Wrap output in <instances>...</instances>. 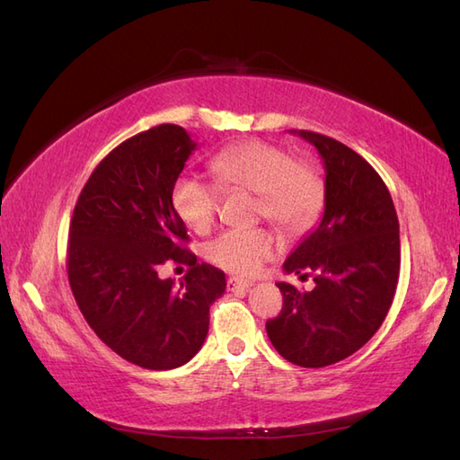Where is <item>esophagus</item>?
Masks as SVG:
<instances>
[{
    "instance_id": "esophagus-1",
    "label": "esophagus",
    "mask_w": 460,
    "mask_h": 460,
    "mask_svg": "<svg viewBox=\"0 0 460 460\" xmlns=\"http://www.w3.org/2000/svg\"><path fill=\"white\" fill-rule=\"evenodd\" d=\"M252 286L251 280H244V279H234V276H231V279L227 280V288L229 292H244L249 290V288Z\"/></svg>"
}]
</instances>
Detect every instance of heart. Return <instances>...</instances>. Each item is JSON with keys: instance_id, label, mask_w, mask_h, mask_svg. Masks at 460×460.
<instances>
[{"instance_id": "1", "label": "heart", "mask_w": 460, "mask_h": 460, "mask_svg": "<svg viewBox=\"0 0 460 460\" xmlns=\"http://www.w3.org/2000/svg\"><path fill=\"white\" fill-rule=\"evenodd\" d=\"M211 170L223 190H249L259 194V216L290 234L307 231L317 221L325 199L319 170L296 158L282 146L244 141L223 148L211 158ZM170 201L176 216L196 233L211 229L217 217L221 190L216 181L181 174ZM279 251L266 229H233L209 243L208 259L234 274H254Z\"/></svg>"}]
</instances>
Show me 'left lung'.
Returning <instances> with one entry per match:
<instances>
[{"mask_svg": "<svg viewBox=\"0 0 460 460\" xmlns=\"http://www.w3.org/2000/svg\"><path fill=\"white\" fill-rule=\"evenodd\" d=\"M292 133L323 160L325 209L284 272H314L315 288L276 284L284 305L266 333L292 365L322 368L357 352L386 319L400 276V226L386 184L365 158L331 137Z\"/></svg>", "mask_w": 460, "mask_h": 460, "instance_id": "8db88e82", "label": "left lung"}]
</instances>
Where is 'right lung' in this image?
Returning a JSON list of instances; mask_svg holds the SVG:
<instances>
[{
    "instance_id": "add662e5",
    "label": "right lung",
    "mask_w": 460,
    "mask_h": 460,
    "mask_svg": "<svg viewBox=\"0 0 460 460\" xmlns=\"http://www.w3.org/2000/svg\"><path fill=\"white\" fill-rule=\"evenodd\" d=\"M180 125H158L115 146L95 166L74 208L66 270L85 322L125 360L148 370L186 365L204 345L209 305L226 274L198 264L170 194L196 151ZM174 260L190 266L180 285L157 276Z\"/></svg>"
}]
</instances>
